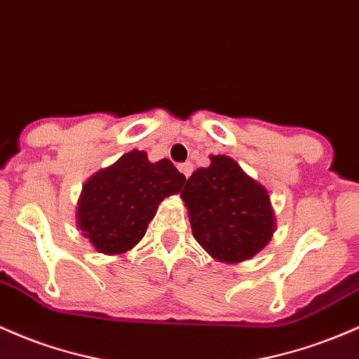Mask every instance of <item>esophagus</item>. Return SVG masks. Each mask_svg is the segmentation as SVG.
Instances as JSON below:
<instances>
[{"mask_svg":"<svg viewBox=\"0 0 359 359\" xmlns=\"http://www.w3.org/2000/svg\"><path fill=\"white\" fill-rule=\"evenodd\" d=\"M179 170L182 172L184 175H186V179H189V177H191L192 170H194V165H192L191 161H186V163H180L179 165Z\"/></svg>","mask_w":359,"mask_h":359,"instance_id":"1","label":"esophagus"}]
</instances>
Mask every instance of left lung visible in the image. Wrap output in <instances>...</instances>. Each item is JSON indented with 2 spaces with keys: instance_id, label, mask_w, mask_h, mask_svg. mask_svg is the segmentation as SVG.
<instances>
[{
  "instance_id": "8db88e82",
  "label": "left lung",
  "mask_w": 359,
  "mask_h": 359,
  "mask_svg": "<svg viewBox=\"0 0 359 359\" xmlns=\"http://www.w3.org/2000/svg\"><path fill=\"white\" fill-rule=\"evenodd\" d=\"M210 158V167L192 173L180 192L192 235L216 261H247L259 254L274 233L269 194L233 158L224 155Z\"/></svg>"
}]
</instances>
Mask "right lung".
Here are the masks:
<instances>
[{"mask_svg": "<svg viewBox=\"0 0 359 359\" xmlns=\"http://www.w3.org/2000/svg\"><path fill=\"white\" fill-rule=\"evenodd\" d=\"M186 177L170 160H148L133 149L90 177L76 206V224L97 252L131 250L147 233L158 204L182 189Z\"/></svg>", "mask_w": 359, "mask_h": 359, "instance_id": "right-lung-1", "label": "right lung"}]
</instances>
